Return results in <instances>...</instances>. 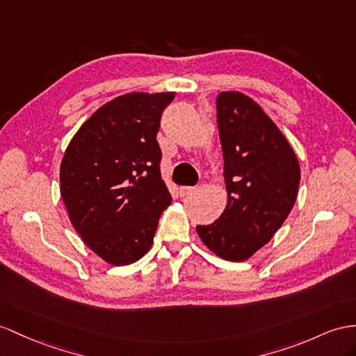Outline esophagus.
I'll return each mask as SVG.
<instances>
[{
    "label": "esophagus",
    "instance_id": "1",
    "mask_svg": "<svg viewBox=\"0 0 356 356\" xmlns=\"http://www.w3.org/2000/svg\"><path fill=\"white\" fill-rule=\"evenodd\" d=\"M195 191L194 186H180L179 188V195L180 197H188L189 194H193Z\"/></svg>",
    "mask_w": 356,
    "mask_h": 356
}]
</instances>
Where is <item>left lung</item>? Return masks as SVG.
Instances as JSON below:
<instances>
[{"label": "left lung", "mask_w": 356, "mask_h": 356, "mask_svg": "<svg viewBox=\"0 0 356 356\" xmlns=\"http://www.w3.org/2000/svg\"><path fill=\"white\" fill-rule=\"evenodd\" d=\"M227 206L197 225L206 247L229 261H245L272 239L295 206L300 180L296 154L261 106L239 91L216 97Z\"/></svg>", "instance_id": "8db88e82"}]
</instances>
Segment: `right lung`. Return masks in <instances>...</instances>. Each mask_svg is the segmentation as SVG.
Listing matches in <instances>:
<instances>
[{
    "label": "right lung",
    "instance_id": "right-lung-1",
    "mask_svg": "<svg viewBox=\"0 0 356 356\" xmlns=\"http://www.w3.org/2000/svg\"><path fill=\"white\" fill-rule=\"evenodd\" d=\"M176 93H127L100 106L70 140L60 167L69 220L109 265L140 260L171 195L161 177V115Z\"/></svg>",
    "mask_w": 356,
    "mask_h": 356
}]
</instances>
